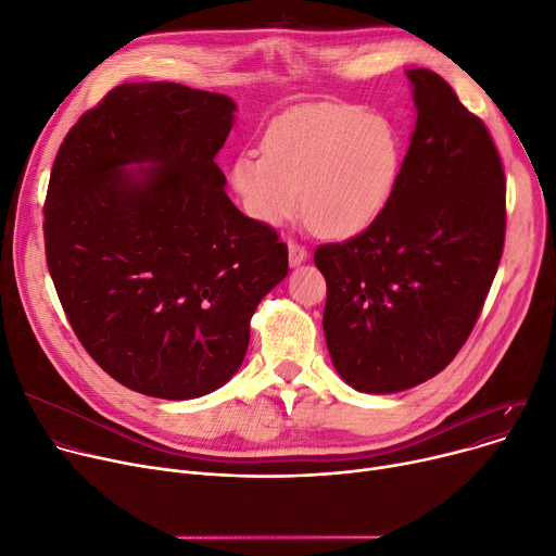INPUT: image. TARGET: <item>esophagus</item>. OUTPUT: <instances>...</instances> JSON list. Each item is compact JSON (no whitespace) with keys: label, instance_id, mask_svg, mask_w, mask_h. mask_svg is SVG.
I'll return each instance as SVG.
<instances>
[{"label":"esophagus","instance_id":"34e87169","mask_svg":"<svg viewBox=\"0 0 556 556\" xmlns=\"http://www.w3.org/2000/svg\"><path fill=\"white\" fill-rule=\"evenodd\" d=\"M306 258H308L306 248H302V245L295 243V241H288V261H290V266L298 268V266H302V263H304Z\"/></svg>","mask_w":556,"mask_h":556}]
</instances>
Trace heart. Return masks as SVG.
<instances>
[{
	"label": "heart",
	"mask_w": 556,
	"mask_h": 556,
	"mask_svg": "<svg viewBox=\"0 0 556 556\" xmlns=\"http://www.w3.org/2000/svg\"><path fill=\"white\" fill-rule=\"evenodd\" d=\"M243 153L229 182L256 223L277 227L300 207L323 237L349 239L383 214L396 189L403 146L381 112L352 103H313L279 114Z\"/></svg>",
	"instance_id": "heart-1"
}]
</instances>
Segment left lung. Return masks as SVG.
<instances>
[{
	"instance_id": "left-lung-1",
	"label": "left lung",
	"mask_w": 556,
	"mask_h": 556,
	"mask_svg": "<svg viewBox=\"0 0 556 556\" xmlns=\"http://www.w3.org/2000/svg\"><path fill=\"white\" fill-rule=\"evenodd\" d=\"M405 74L417 124L388 207L315 252L333 367L367 394L410 390L457 356L505 245V170L486 126L440 74Z\"/></svg>"
}]
</instances>
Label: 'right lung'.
Returning <instances> with one entry per match:
<instances>
[{
    "label": "right lung",
    "instance_id": "1",
    "mask_svg": "<svg viewBox=\"0 0 556 556\" xmlns=\"http://www.w3.org/2000/svg\"><path fill=\"white\" fill-rule=\"evenodd\" d=\"M233 112L180 83H124L80 116L51 168L55 293L87 354L146 396L225 386L258 302L288 275V248L233 207L214 162Z\"/></svg>",
    "mask_w": 556,
    "mask_h": 556
}]
</instances>
